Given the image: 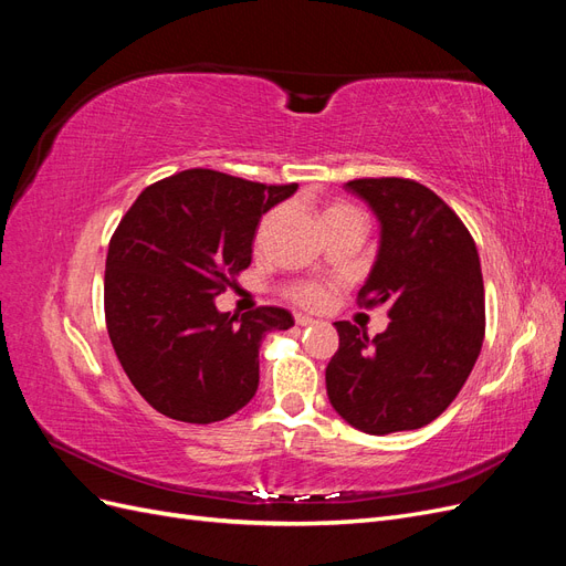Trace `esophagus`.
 Segmentation results:
<instances>
[{"instance_id": "obj_1", "label": "esophagus", "mask_w": 566, "mask_h": 566, "mask_svg": "<svg viewBox=\"0 0 566 566\" xmlns=\"http://www.w3.org/2000/svg\"><path fill=\"white\" fill-rule=\"evenodd\" d=\"M295 323L302 325V328H306V325H314L316 321L312 316H306V314H295Z\"/></svg>"}]
</instances>
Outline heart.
Instances as JSON below:
<instances>
[{"mask_svg":"<svg viewBox=\"0 0 566 566\" xmlns=\"http://www.w3.org/2000/svg\"><path fill=\"white\" fill-rule=\"evenodd\" d=\"M333 210H342V205H333L328 212ZM328 295H331V285L323 281H300L287 287V297L302 306H310V310L321 306L325 300H328Z\"/></svg>","mask_w":566,"mask_h":566,"instance_id":"b5f03b06","label":"heart"}]
</instances>
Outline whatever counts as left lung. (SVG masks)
Here are the masks:
<instances>
[{"mask_svg":"<svg viewBox=\"0 0 566 566\" xmlns=\"http://www.w3.org/2000/svg\"><path fill=\"white\" fill-rule=\"evenodd\" d=\"M382 224L380 252L356 304H387L375 335L337 321L339 347L325 368L337 413L366 434L420 430L470 378L486 331L484 279L474 238L430 188L403 177L345 184Z\"/></svg>","mask_w":566,"mask_h":566,"instance_id":"1","label":"left lung"}]
</instances>
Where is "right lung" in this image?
<instances>
[{"label":"right lung","mask_w":566,"mask_h":566,"mask_svg":"<svg viewBox=\"0 0 566 566\" xmlns=\"http://www.w3.org/2000/svg\"><path fill=\"white\" fill-rule=\"evenodd\" d=\"M295 191L196 167L146 186L119 219L106 256V328L158 413L210 424L254 397L262 337L295 321L281 306L219 314L214 297L250 266L262 214Z\"/></svg>","instance_id":"1"}]
</instances>
